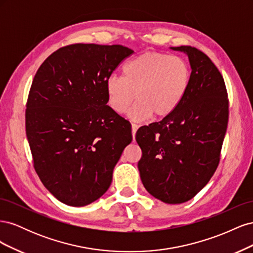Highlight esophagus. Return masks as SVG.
Returning <instances> with one entry per match:
<instances>
[{"label":"esophagus","instance_id":"34e87169","mask_svg":"<svg viewBox=\"0 0 253 253\" xmlns=\"http://www.w3.org/2000/svg\"><path fill=\"white\" fill-rule=\"evenodd\" d=\"M139 126L137 124H132V135H133V138H135V135H136V132L137 129H138Z\"/></svg>","mask_w":253,"mask_h":253}]
</instances>
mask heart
Listing matches in <instances>:
<instances>
[{
  "instance_id": "1",
  "label": "heart",
  "mask_w": 253,
  "mask_h": 253,
  "mask_svg": "<svg viewBox=\"0 0 253 253\" xmlns=\"http://www.w3.org/2000/svg\"><path fill=\"white\" fill-rule=\"evenodd\" d=\"M191 71L185 60L164 52L148 51L124 66V77L112 75L105 81L111 109L118 114L128 110V117L141 121L170 115L186 96Z\"/></svg>"
}]
</instances>
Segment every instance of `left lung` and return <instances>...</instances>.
<instances>
[{
	"label": "left lung",
	"instance_id": "1",
	"mask_svg": "<svg viewBox=\"0 0 253 253\" xmlns=\"http://www.w3.org/2000/svg\"><path fill=\"white\" fill-rule=\"evenodd\" d=\"M185 52L191 66L186 96L162 121L141 126L136 141L142 151L138 163L145 190L166 204H182L208 183L219 163L228 126L229 104L223 77L201 50Z\"/></svg>",
	"mask_w": 253,
	"mask_h": 253
}]
</instances>
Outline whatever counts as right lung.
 <instances>
[{
  "instance_id": "1",
  "label": "right lung",
  "mask_w": 253,
  "mask_h": 253,
  "mask_svg": "<svg viewBox=\"0 0 253 253\" xmlns=\"http://www.w3.org/2000/svg\"><path fill=\"white\" fill-rule=\"evenodd\" d=\"M133 50L122 45L73 44L38 70L26 104V135L44 187L67 206L101 197L132 141L131 124L108 103L105 81Z\"/></svg>"
}]
</instances>
